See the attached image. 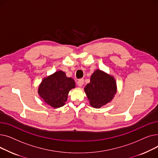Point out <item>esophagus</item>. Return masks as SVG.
Masks as SVG:
<instances>
[{"label": "esophagus", "mask_w": 158, "mask_h": 158, "mask_svg": "<svg viewBox=\"0 0 158 158\" xmlns=\"http://www.w3.org/2000/svg\"><path fill=\"white\" fill-rule=\"evenodd\" d=\"M83 84H84V79H79L77 82V85L79 86H82V85H83Z\"/></svg>", "instance_id": "obj_1"}]
</instances>
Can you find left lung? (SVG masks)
I'll return each instance as SVG.
<instances>
[{
  "instance_id": "1",
  "label": "left lung",
  "mask_w": 158,
  "mask_h": 158,
  "mask_svg": "<svg viewBox=\"0 0 158 158\" xmlns=\"http://www.w3.org/2000/svg\"><path fill=\"white\" fill-rule=\"evenodd\" d=\"M85 90L90 105L99 108L112 100L117 92V85L112 76L97 70L91 76L90 82Z\"/></svg>"
}]
</instances>
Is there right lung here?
<instances>
[{
    "mask_svg": "<svg viewBox=\"0 0 158 158\" xmlns=\"http://www.w3.org/2000/svg\"><path fill=\"white\" fill-rule=\"evenodd\" d=\"M76 87L75 81L67 77L63 71H57L44 79L38 88V94L54 108L64 106L70 90Z\"/></svg>",
    "mask_w": 158,
    "mask_h": 158,
    "instance_id": "add662e5",
    "label": "right lung"
}]
</instances>
